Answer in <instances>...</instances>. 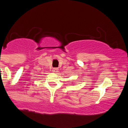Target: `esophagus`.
Returning a JSON list of instances; mask_svg holds the SVG:
<instances>
[{
	"label": "esophagus",
	"mask_w": 128,
	"mask_h": 128,
	"mask_svg": "<svg viewBox=\"0 0 128 128\" xmlns=\"http://www.w3.org/2000/svg\"><path fill=\"white\" fill-rule=\"evenodd\" d=\"M54 72H57L58 71V69L57 68H53V70H52Z\"/></svg>",
	"instance_id": "obj_1"
}]
</instances>
